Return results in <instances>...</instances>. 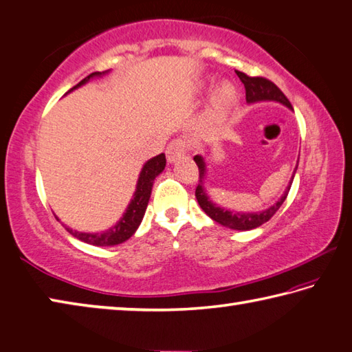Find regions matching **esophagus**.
Returning a JSON list of instances; mask_svg holds the SVG:
<instances>
[{"label":"esophagus","instance_id":"34e87169","mask_svg":"<svg viewBox=\"0 0 352 352\" xmlns=\"http://www.w3.org/2000/svg\"><path fill=\"white\" fill-rule=\"evenodd\" d=\"M187 150H188V144L184 138L173 139V141L167 145V150H165L168 162H175L177 159L184 157L185 153H187Z\"/></svg>","mask_w":352,"mask_h":352}]
</instances>
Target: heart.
Returning <instances> with one entry per match:
<instances>
[{"label":"heart","mask_w":352,"mask_h":352,"mask_svg":"<svg viewBox=\"0 0 352 352\" xmlns=\"http://www.w3.org/2000/svg\"><path fill=\"white\" fill-rule=\"evenodd\" d=\"M236 98H237V91L233 84L228 81L219 84L214 90L213 98H211V107L208 110V118L210 119L222 118L231 109V105L236 102Z\"/></svg>","instance_id":"obj_1"}]
</instances>
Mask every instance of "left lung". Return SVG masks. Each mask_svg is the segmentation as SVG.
<instances>
[{
    "label": "left lung",
    "instance_id": "obj_1",
    "mask_svg": "<svg viewBox=\"0 0 352 352\" xmlns=\"http://www.w3.org/2000/svg\"><path fill=\"white\" fill-rule=\"evenodd\" d=\"M236 75L245 85V95H247L248 104H254L258 101H277L283 105H287L288 109H293V105H291V102L288 101V98L282 94V90L277 87L274 82H271L270 79L262 78V76H248L245 75L243 72H239V70H236ZM195 162L199 168V184L196 187V199L199 205H201V208L211 219H213L214 222L223 225V227H228L231 230H241V231L261 227L262 223L268 222L270 219L276 214V211L282 207L283 201L288 196V191L291 188V184H293V179L297 170L296 167L287 190H285L282 197L274 205H271L270 208L263 211H258V213H239V211H230L227 208L219 207V205H216L213 201H211L207 195V191L204 188V177H205V173H207V167H205L204 157L199 155L195 156ZM297 164H299V161H297Z\"/></svg>",
    "mask_w": 352,
    "mask_h": 352
}]
</instances>
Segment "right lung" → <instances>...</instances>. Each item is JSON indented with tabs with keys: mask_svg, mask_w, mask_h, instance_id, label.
<instances>
[{
	"mask_svg": "<svg viewBox=\"0 0 352 352\" xmlns=\"http://www.w3.org/2000/svg\"><path fill=\"white\" fill-rule=\"evenodd\" d=\"M104 73L105 72L90 73L87 78H84L81 82H78L75 87L70 89L69 91L81 87V85H84L85 82H89L91 78L102 76ZM165 164H167V159H165L164 153L151 157L150 161L144 164L141 175H139V179H138L133 199H131V202L129 204V207L125 210L121 221L116 222V225H113V227L109 228L107 231H104V233H79V231H75L67 227H65V230H67L73 237H76L85 243L95 245V247H111V245L125 242L127 239H130L135 234V231L138 230L139 225H141L145 210H147V205L150 201L153 182L156 176L159 173H162V170L165 168Z\"/></svg>",
	"mask_w": 352,
	"mask_h": 352,
	"instance_id": "add662e5",
	"label": "right lung"
}]
</instances>
